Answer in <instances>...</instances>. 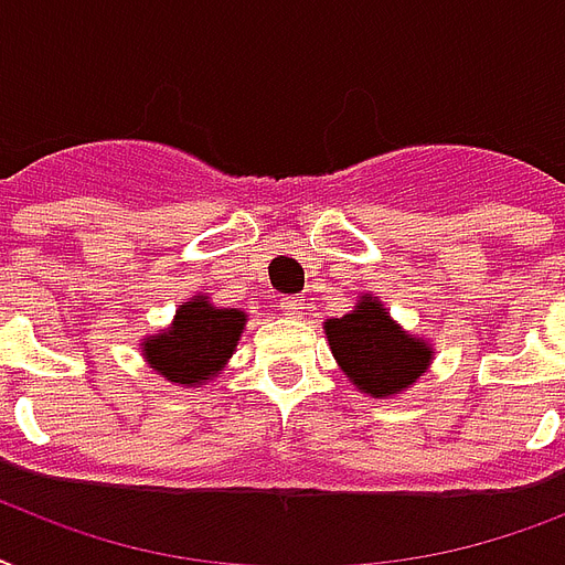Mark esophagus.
Returning a JSON list of instances; mask_svg holds the SVG:
<instances>
[{
	"label": "esophagus",
	"instance_id": "1",
	"mask_svg": "<svg viewBox=\"0 0 565 565\" xmlns=\"http://www.w3.org/2000/svg\"><path fill=\"white\" fill-rule=\"evenodd\" d=\"M282 312H286L288 318H300V315H303V300L286 297V300H282Z\"/></svg>",
	"mask_w": 565,
	"mask_h": 565
}]
</instances>
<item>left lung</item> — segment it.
Wrapping results in <instances>:
<instances>
[{
	"label": "left lung",
	"mask_w": 565,
	"mask_h": 565,
	"mask_svg": "<svg viewBox=\"0 0 565 565\" xmlns=\"http://www.w3.org/2000/svg\"><path fill=\"white\" fill-rule=\"evenodd\" d=\"M323 332L348 380L362 395L380 401L404 395L433 362V344L404 330L383 300L371 295H362L342 318H327Z\"/></svg>",
	"instance_id": "left-lung-1"
}]
</instances>
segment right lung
Masks as SVG:
<instances>
[{
    "label": "right lung",
    "instance_id": "right-lung-1",
    "mask_svg": "<svg viewBox=\"0 0 565 565\" xmlns=\"http://www.w3.org/2000/svg\"><path fill=\"white\" fill-rule=\"evenodd\" d=\"M244 327L247 312L214 306L212 297L200 291L179 306L164 330L141 339V356L168 383L203 388L233 360Z\"/></svg>",
    "mask_w": 565,
    "mask_h": 565
}]
</instances>
